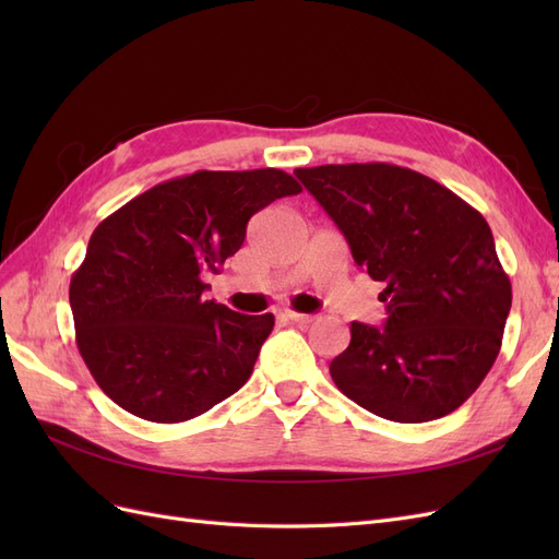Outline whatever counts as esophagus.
<instances>
[{"label":"esophagus","mask_w":559,"mask_h":559,"mask_svg":"<svg viewBox=\"0 0 559 559\" xmlns=\"http://www.w3.org/2000/svg\"><path fill=\"white\" fill-rule=\"evenodd\" d=\"M282 314L289 321H294V324H302V326H308L314 321V314H302V312H294V310H284Z\"/></svg>","instance_id":"esophagus-1"}]
</instances>
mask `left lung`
<instances>
[{
  "mask_svg": "<svg viewBox=\"0 0 559 559\" xmlns=\"http://www.w3.org/2000/svg\"><path fill=\"white\" fill-rule=\"evenodd\" d=\"M384 284V329L352 321L335 386L378 417L417 425L476 392L501 349L511 280L478 210L408 167L349 163L294 173Z\"/></svg>",
  "mask_w": 559,
  "mask_h": 559,
  "instance_id": "obj_1",
  "label": "left lung"
}]
</instances>
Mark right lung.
<instances>
[{
	"label": "right lung",
	"instance_id": "add662e5",
	"mask_svg": "<svg viewBox=\"0 0 559 559\" xmlns=\"http://www.w3.org/2000/svg\"><path fill=\"white\" fill-rule=\"evenodd\" d=\"M300 191L275 167L200 170L132 198L93 230L70 306L81 357L116 405L175 425L249 380L275 317L205 300L202 273L242 247L253 214Z\"/></svg>",
	"mask_w": 559,
	"mask_h": 559
}]
</instances>
